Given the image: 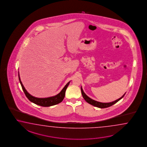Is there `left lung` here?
I'll use <instances>...</instances> for the list:
<instances>
[{
    "instance_id": "left-lung-1",
    "label": "left lung",
    "mask_w": 147,
    "mask_h": 147,
    "mask_svg": "<svg viewBox=\"0 0 147 147\" xmlns=\"http://www.w3.org/2000/svg\"><path fill=\"white\" fill-rule=\"evenodd\" d=\"M81 89L82 96L83 97L84 99L86 100V102H87L88 103H89L90 105H93V106H94L95 107L100 108H107V107H109L111 106L114 105V104H116V102H118L119 100H120V99H121L122 98H123V97L125 96V95L126 94V93H125L124 95H123L122 97H121L119 99H117L114 102H97V101L91 99L88 96H87L85 94V93H84L82 87H81Z\"/></svg>"
}]
</instances>
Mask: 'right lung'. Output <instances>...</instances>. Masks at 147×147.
I'll use <instances>...</instances> for the list:
<instances>
[{"label":"right lung","instance_id":"right-lung-1","mask_svg":"<svg viewBox=\"0 0 147 147\" xmlns=\"http://www.w3.org/2000/svg\"><path fill=\"white\" fill-rule=\"evenodd\" d=\"M18 76H19V80L20 83L21 84L22 88L24 90V94L28 98V99H29L30 102H32L35 104L41 106H43V107H49L51 106L57 105V104L62 102V100L65 97V93L66 88H67V87H68L69 84L70 83V82H69L62 90L60 92V93H59L55 96H52V97H47V98H37V97H35L34 96L31 95L30 94L27 92V90L25 89V88L24 86V85L20 80L19 73H18Z\"/></svg>","mask_w":147,"mask_h":147}]
</instances>
